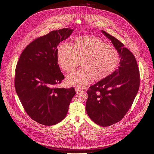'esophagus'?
<instances>
[{
	"instance_id": "esophagus-1",
	"label": "esophagus",
	"mask_w": 154,
	"mask_h": 154,
	"mask_svg": "<svg viewBox=\"0 0 154 154\" xmlns=\"http://www.w3.org/2000/svg\"><path fill=\"white\" fill-rule=\"evenodd\" d=\"M75 91H76V93H79V91H82L83 89H82V88H81L76 87V88H75Z\"/></svg>"
}]
</instances>
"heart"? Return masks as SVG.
<instances>
[{"label": "heart", "instance_id": "heart-1", "mask_svg": "<svg viewBox=\"0 0 154 154\" xmlns=\"http://www.w3.org/2000/svg\"><path fill=\"white\" fill-rule=\"evenodd\" d=\"M57 61L67 72L75 69L81 62L82 69L69 74L66 83L83 87L93 79L100 81L113 74L119 67L121 57L117 50L101 39L82 36L74 40L73 46L61 43L57 51Z\"/></svg>", "mask_w": 154, "mask_h": 154}]
</instances>
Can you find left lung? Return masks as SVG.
Instances as JSON below:
<instances>
[{"mask_svg":"<svg viewBox=\"0 0 154 154\" xmlns=\"http://www.w3.org/2000/svg\"><path fill=\"white\" fill-rule=\"evenodd\" d=\"M121 57L118 69L87 91L86 110L96 124L102 127L120 121L128 111L138 91L140 77L135 56L123 44L103 30Z\"/></svg>","mask_w":154,"mask_h":154,"instance_id":"left-lung-1","label":"left lung"}]
</instances>
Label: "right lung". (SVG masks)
Here are the masks:
<instances>
[{
    "label": "right lung",
    "instance_id": "obj_1",
    "mask_svg": "<svg viewBox=\"0 0 154 154\" xmlns=\"http://www.w3.org/2000/svg\"><path fill=\"white\" fill-rule=\"evenodd\" d=\"M73 29L52 31L35 39L20 54L15 72L16 93L27 115L45 125H53L66 116L75 91L54 87L64 79L57 61V46Z\"/></svg>",
    "mask_w": 154,
    "mask_h": 154
}]
</instances>
